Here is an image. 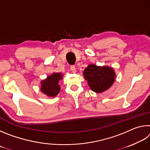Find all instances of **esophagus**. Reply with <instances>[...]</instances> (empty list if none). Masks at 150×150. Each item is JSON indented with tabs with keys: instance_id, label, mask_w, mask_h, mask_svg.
<instances>
[{
	"instance_id": "34e87169",
	"label": "esophagus",
	"mask_w": 150,
	"mask_h": 150,
	"mask_svg": "<svg viewBox=\"0 0 150 150\" xmlns=\"http://www.w3.org/2000/svg\"><path fill=\"white\" fill-rule=\"evenodd\" d=\"M70 69L72 71V73H76V68H75V65H71Z\"/></svg>"
}]
</instances>
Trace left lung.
<instances>
[{
  "instance_id": "left-lung-1",
  "label": "left lung",
  "mask_w": 150,
  "mask_h": 150,
  "mask_svg": "<svg viewBox=\"0 0 150 150\" xmlns=\"http://www.w3.org/2000/svg\"><path fill=\"white\" fill-rule=\"evenodd\" d=\"M90 88L95 93H103L110 88L115 80V73L112 68L89 65L83 71Z\"/></svg>"
}]
</instances>
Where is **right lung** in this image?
I'll return each instance as SVG.
<instances>
[{"instance_id":"1","label":"right lung","mask_w":150,"mask_h":150,"mask_svg":"<svg viewBox=\"0 0 150 150\" xmlns=\"http://www.w3.org/2000/svg\"><path fill=\"white\" fill-rule=\"evenodd\" d=\"M62 79L61 73H54L47 77L46 79L42 81L41 91L49 96H56L60 91V87L58 85L59 81Z\"/></svg>"}]
</instances>
